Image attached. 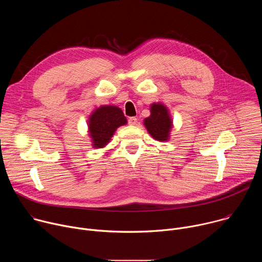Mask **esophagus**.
<instances>
[{"label": "esophagus", "mask_w": 262, "mask_h": 262, "mask_svg": "<svg viewBox=\"0 0 262 262\" xmlns=\"http://www.w3.org/2000/svg\"><path fill=\"white\" fill-rule=\"evenodd\" d=\"M137 123H138V118H136V117H129L128 118V124L136 125Z\"/></svg>", "instance_id": "esophagus-1"}]
</instances>
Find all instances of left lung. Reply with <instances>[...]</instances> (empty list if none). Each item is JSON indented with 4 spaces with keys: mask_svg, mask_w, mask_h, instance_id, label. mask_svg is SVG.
<instances>
[{
    "mask_svg": "<svg viewBox=\"0 0 262 262\" xmlns=\"http://www.w3.org/2000/svg\"><path fill=\"white\" fill-rule=\"evenodd\" d=\"M151 115L144 120V124L156 140L166 141L172 127V120L169 116L167 107L162 103H154L150 107Z\"/></svg>",
    "mask_w": 262,
    "mask_h": 262,
    "instance_id": "8db88e82",
    "label": "left lung"
}]
</instances>
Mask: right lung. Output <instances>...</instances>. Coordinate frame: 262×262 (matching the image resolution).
Returning <instances> with one entry per match:
<instances>
[{
  "instance_id": "obj_1",
  "label": "right lung",
  "mask_w": 262,
  "mask_h": 262,
  "mask_svg": "<svg viewBox=\"0 0 262 262\" xmlns=\"http://www.w3.org/2000/svg\"><path fill=\"white\" fill-rule=\"evenodd\" d=\"M89 119V133L95 148L105 146L117 127L127 122L121 108L114 105H102L96 108Z\"/></svg>"
}]
</instances>
